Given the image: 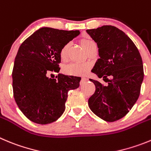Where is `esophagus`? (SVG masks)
<instances>
[{
	"mask_svg": "<svg viewBox=\"0 0 151 151\" xmlns=\"http://www.w3.org/2000/svg\"><path fill=\"white\" fill-rule=\"evenodd\" d=\"M87 78H85V77H82V78H81V82H80V84H81V85H83V84H84V83L85 82V81H87Z\"/></svg>",
	"mask_w": 151,
	"mask_h": 151,
	"instance_id": "obj_1",
	"label": "esophagus"
}]
</instances>
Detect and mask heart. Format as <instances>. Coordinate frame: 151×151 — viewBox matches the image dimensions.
I'll return each mask as SVG.
<instances>
[{"mask_svg": "<svg viewBox=\"0 0 151 151\" xmlns=\"http://www.w3.org/2000/svg\"><path fill=\"white\" fill-rule=\"evenodd\" d=\"M92 40H85L82 42L83 48H86V47L91 43H92ZM70 47V42L65 44L60 51V58L62 60H66L67 58L68 55L69 48ZM89 66L88 64L85 63H72L70 64L66 65L64 67V73L67 75L70 76H81L84 74L87 70H88Z\"/></svg>", "mask_w": 151, "mask_h": 151, "instance_id": "1", "label": "heart"}]
</instances>
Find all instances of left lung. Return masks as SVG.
Masks as SVG:
<instances>
[{"mask_svg":"<svg viewBox=\"0 0 151 151\" xmlns=\"http://www.w3.org/2000/svg\"><path fill=\"white\" fill-rule=\"evenodd\" d=\"M86 32L96 42L99 52L91 72L108 82L105 86L90 79L96 91L88 106L96 116L113 122L129 112L139 98L144 78L142 57L132 40L116 27L103 25Z\"/></svg>","mask_w":151,"mask_h":151,"instance_id":"8db88e82","label":"left lung"}]
</instances>
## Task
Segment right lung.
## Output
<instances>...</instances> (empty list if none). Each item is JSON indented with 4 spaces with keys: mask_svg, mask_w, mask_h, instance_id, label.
<instances>
[{
    "mask_svg": "<svg viewBox=\"0 0 151 151\" xmlns=\"http://www.w3.org/2000/svg\"><path fill=\"white\" fill-rule=\"evenodd\" d=\"M80 34L79 30L42 27L27 38L19 48L12 70L15 100L22 112L33 122L48 124L65 110L68 91L79 87L80 77L59 74L60 51Z\"/></svg>",
    "mask_w": 151,
    "mask_h": 151,
    "instance_id": "1",
    "label": "right lung"
}]
</instances>
